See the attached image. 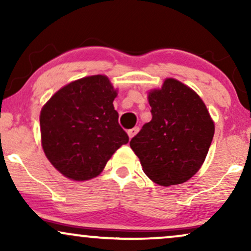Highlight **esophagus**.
I'll return each mask as SVG.
<instances>
[{"label":"esophagus","instance_id":"obj_1","mask_svg":"<svg viewBox=\"0 0 251 251\" xmlns=\"http://www.w3.org/2000/svg\"><path fill=\"white\" fill-rule=\"evenodd\" d=\"M138 132H139V127H138V126H135V127L131 128V129H128V131H127V133H128V137H129V139H132V138H133L134 135L138 133Z\"/></svg>","mask_w":251,"mask_h":251}]
</instances>
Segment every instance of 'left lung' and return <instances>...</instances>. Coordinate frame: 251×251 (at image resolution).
<instances>
[{"label":"left lung","mask_w":251,"mask_h":251,"mask_svg":"<svg viewBox=\"0 0 251 251\" xmlns=\"http://www.w3.org/2000/svg\"><path fill=\"white\" fill-rule=\"evenodd\" d=\"M152 119L129 146L143 171L163 186L189 180L205 160L215 125L200 96L176 79L149 93Z\"/></svg>","instance_id":"1"}]
</instances>
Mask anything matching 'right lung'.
I'll use <instances>...</instances> for the list:
<instances>
[{
  "mask_svg": "<svg viewBox=\"0 0 251 251\" xmlns=\"http://www.w3.org/2000/svg\"><path fill=\"white\" fill-rule=\"evenodd\" d=\"M117 91L105 75L68 83L43 106L40 114L46 157L60 174L73 180L100 175L128 135L118 123Z\"/></svg>",
  "mask_w": 251,
  "mask_h": 251,
  "instance_id": "right-lung-1",
  "label": "right lung"
}]
</instances>
